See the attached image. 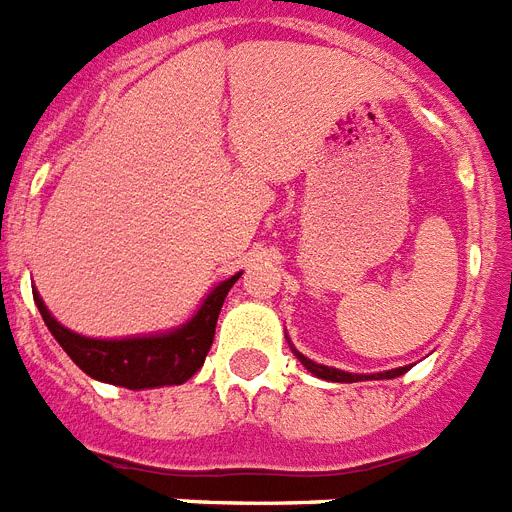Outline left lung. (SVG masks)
Here are the masks:
<instances>
[{
	"label": "left lung",
	"instance_id": "left-lung-1",
	"mask_svg": "<svg viewBox=\"0 0 512 512\" xmlns=\"http://www.w3.org/2000/svg\"><path fill=\"white\" fill-rule=\"evenodd\" d=\"M294 355H297V360L302 365H305L307 371L313 373V376L318 378H326V381H336V384H352V381H368V378H397L402 376V373L410 368H394V371H384V373H371V376H365V373H347V371H339V368H328V365H321V363H313L310 357H305L302 352L294 350Z\"/></svg>",
	"mask_w": 512,
	"mask_h": 512
}]
</instances>
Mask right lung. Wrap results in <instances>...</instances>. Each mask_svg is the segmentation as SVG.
<instances>
[{
  "label": "right lung",
  "mask_w": 512,
  "mask_h": 512,
  "mask_svg": "<svg viewBox=\"0 0 512 512\" xmlns=\"http://www.w3.org/2000/svg\"><path fill=\"white\" fill-rule=\"evenodd\" d=\"M239 276L242 273L220 281L184 326L165 331V334L131 336V339L128 336L126 339H89V336L73 334L70 328L54 321L39 294H33V302L57 344L68 352L70 360L86 376L105 381V384L126 386V389H155V386L184 384L202 368L207 352L213 347L220 307Z\"/></svg>",
  "instance_id": "add662e5"
}]
</instances>
